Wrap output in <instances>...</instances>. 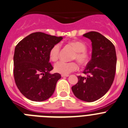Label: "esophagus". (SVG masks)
Here are the masks:
<instances>
[{
	"label": "esophagus",
	"mask_w": 128,
	"mask_h": 128,
	"mask_svg": "<svg viewBox=\"0 0 128 128\" xmlns=\"http://www.w3.org/2000/svg\"><path fill=\"white\" fill-rule=\"evenodd\" d=\"M69 76H68V74H67V75H64V74H62V78H65V77H68Z\"/></svg>",
	"instance_id": "obj_1"
}]
</instances>
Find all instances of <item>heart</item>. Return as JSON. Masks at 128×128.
Returning a JSON list of instances; mask_svg holds the SVG:
<instances>
[{"instance_id":"b5f03b06","label":"heart","mask_w":128,"mask_h":128,"mask_svg":"<svg viewBox=\"0 0 128 128\" xmlns=\"http://www.w3.org/2000/svg\"><path fill=\"white\" fill-rule=\"evenodd\" d=\"M70 45L73 47L76 53L73 58L76 60L82 65H84L88 62V56L86 52V46L84 43L80 41H73L70 42ZM60 50V45L55 44L50 48L49 51V58L52 62H56L59 58V54ZM78 64L76 62H65L61 61L56 63L54 65V71L57 73L67 75L71 72L78 69Z\"/></svg>"}]
</instances>
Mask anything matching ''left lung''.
I'll return each mask as SVG.
<instances>
[{"instance_id":"obj_1","label":"left lung","mask_w":128,"mask_h":128,"mask_svg":"<svg viewBox=\"0 0 128 128\" xmlns=\"http://www.w3.org/2000/svg\"><path fill=\"white\" fill-rule=\"evenodd\" d=\"M83 36L92 42V58L83 71L87 77L78 76V82L72 90L80 100L94 102L104 96L114 82L116 51L114 44L99 32L90 31Z\"/></svg>"}]
</instances>
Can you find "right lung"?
I'll return each instance as SVG.
<instances>
[{
  "instance_id": "1",
  "label": "right lung",
  "mask_w": 128,
  "mask_h": 128,
  "mask_svg": "<svg viewBox=\"0 0 128 128\" xmlns=\"http://www.w3.org/2000/svg\"><path fill=\"white\" fill-rule=\"evenodd\" d=\"M62 39L36 32L28 35L15 47L14 81L20 92L29 100L41 102L52 96L61 75L50 73L53 67L49 63V51Z\"/></svg>"
}]
</instances>
